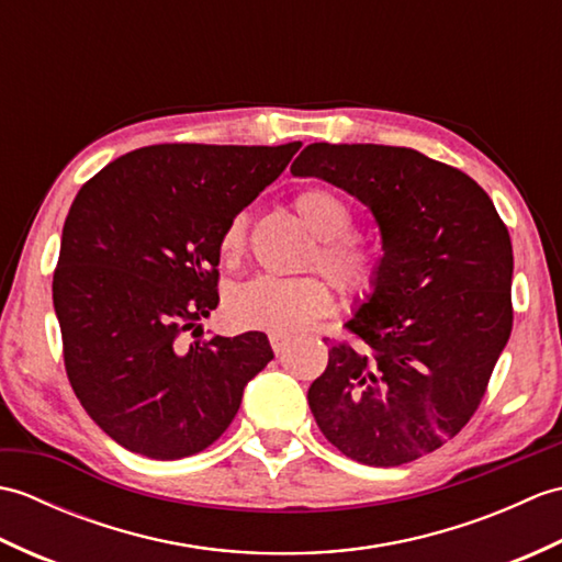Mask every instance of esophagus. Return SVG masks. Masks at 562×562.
<instances>
[{"label": "esophagus", "mask_w": 562, "mask_h": 562, "mask_svg": "<svg viewBox=\"0 0 562 562\" xmlns=\"http://www.w3.org/2000/svg\"><path fill=\"white\" fill-rule=\"evenodd\" d=\"M268 338H270V345H272V350L274 352H282L284 350V345H288V336H284V333H268Z\"/></svg>", "instance_id": "obj_1"}]
</instances>
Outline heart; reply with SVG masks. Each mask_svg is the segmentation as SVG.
<instances>
[{
    "label": "heart",
    "mask_w": 562,
    "mask_h": 562,
    "mask_svg": "<svg viewBox=\"0 0 562 562\" xmlns=\"http://www.w3.org/2000/svg\"><path fill=\"white\" fill-rule=\"evenodd\" d=\"M294 212L318 241L308 262L316 266L345 296H362L374 288L379 256L367 238L350 234L355 212L350 202L330 188L312 186L294 195ZM248 217H236L224 226L220 256L224 260L241 258L246 250ZM333 304L330 290L318 278H258L236 288L229 312L241 326L272 333H296L326 316Z\"/></svg>",
    "instance_id": "heart-1"
}]
</instances>
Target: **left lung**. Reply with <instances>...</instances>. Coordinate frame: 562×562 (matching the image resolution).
<instances>
[{
	"instance_id": "8db88e82",
	"label": "left lung",
	"mask_w": 562,
	"mask_h": 562,
	"mask_svg": "<svg viewBox=\"0 0 562 562\" xmlns=\"http://www.w3.org/2000/svg\"><path fill=\"white\" fill-rule=\"evenodd\" d=\"M290 171L360 200L384 248L308 408L348 459L411 463L471 420L509 340L507 226L471 176L408 147L314 142Z\"/></svg>"
}]
</instances>
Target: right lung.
<instances>
[{
    "label": "right lung",
    "instance_id": "1",
    "mask_svg": "<svg viewBox=\"0 0 562 562\" xmlns=\"http://www.w3.org/2000/svg\"><path fill=\"white\" fill-rule=\"evenodd\" d=\"M300 147H142L71 202L53 274L65 369L121 447L159 461L207 449L272 360L260 330L190 345L183 336L220 304L224 226Z\"/></svg>",
    "mask_w": 562,
    "mask_h": 562
}]
</instances>
